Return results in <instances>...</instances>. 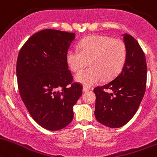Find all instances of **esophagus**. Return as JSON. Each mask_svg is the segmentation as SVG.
Returning a JSON list of instances; mask_svg holds the SVG:
<instances>
[{"mask_svg":"<svg viewBox=\"0 0 157 157\" xmlns=\"http://www.w3.org/2000/svg\"><path fill=\"white\" fill-rule=\"evenodd\" d=\"M88 90H90L89 87H83V92H87Z\"/></svg>","mask_w":157,"mask_h":157,"instance_id":"34e87169","label":"esophagus"}]
</instances>
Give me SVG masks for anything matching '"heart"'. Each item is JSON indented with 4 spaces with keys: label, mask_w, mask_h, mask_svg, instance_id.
<instances>
[{
    "label": "heart",
    "mask_w": 157,
    "mask_h": 157,
    "mask_svg": "<svg viewBox=\"0 0 157 157\" xmlns=\"http://www.w3.org/2000/svg\"><path fill=\"white\" fill-rule=\"evenodd\" d=\"M127 48L119 38L104 36H90L79 43V50L71 49L66 61L72 71H81L89 62V69L75 75V82L90 87L102 80L108 81L120 73L125 63Z\"/></svg>",
    "instance_id": "b5f03b06"
}]
</instances>
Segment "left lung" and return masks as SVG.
Wrapping results in <instances>:
<instances>
[{"mask_svg": "<svg viewBox=\"0 0 157 157\" xmlns=\"http://www.w3.org/2000/svg\"><path fill=\"white\" fill-rule=\"evenodd\" d=\"M125 63L113 80L93 90L96 94L95 117L98 122L111 128L127 124L138 110L145 95L147 64L137 40L125 33ZM107 90L113 91L111 94Z\"/></svg>", "mask_w": 157, "mask_h": 157, "instance_id": "obj_1", "label": "left lung"}]
</instances>
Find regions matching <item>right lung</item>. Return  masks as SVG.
I'll use <instances>...</instances> for the list:
<instances>
[{
	"mask_svg": "<svg viewBox=\"0 0 157 157\" xmlns=\"http://www.w3.org/2000/svg\"><path fill=\"white\" fill-rule=\"evenodd\" d=\"M75 34L47 29L29 38L19 52V93L33 119L49 131H59L73 119L82 86L72 83L66 56Z\"/></svg>",
	"mask_w": 157,
	"mask_h": 157,
	"instance_id": "1",
	"label": "right lung"
}]
</instances>
